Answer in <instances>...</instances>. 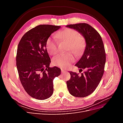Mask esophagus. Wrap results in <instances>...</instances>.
Segmentation results:
<instances>
[{
	"label": "esophagus",
	"instance_id": "esophagus-1",
	"mask_svg": "<svg viewBox=\"0 0 123 123\" xmlns=\"http://www.w3.org/2000/svg\"><path fill=\"white\" fill-rule=\"evenodd\" d=\"M65 72H66L65 70H63V69H62V73H65Z\"/></svg>",
	"mask_w": 123,
	"mask_h": 123
}]
</instances>
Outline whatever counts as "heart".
I'll list each match as a JSON object with an SVG mask.
<instances>
[{
  "mask_svg": "<svg viewBox=\"0 0 123 123\" xmlns=\"http://www.w3.org/2000/svg\"><path fill=\"white\" fill-rule=\"evenodd\" d=\"M56 37L62 43L68 44L67 51H72L77 56L82 53L85 47V40L79 32L71 29H66L56 34ZM57 43L51 38L48 39L46 43L47 49L50 54L53 55L57 52ZM74 61L71 53L57 55L53 58V63L55 66L62 68H66Z\"/></svg>",
  "mask_w": 123,
  "mask_h": 123,
  "instance_id": "obj_1",
  "label": "heart"
}]
</instances>
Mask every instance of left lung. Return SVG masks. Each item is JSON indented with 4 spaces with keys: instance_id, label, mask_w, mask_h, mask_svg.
<instances>
[{
    "instance_id": "obj_1",
    "label": "left lung",
    "mask_w": 123,
    "mask_h": 123,
    "mask_svg": "<svg viewBox=\"0 0 123 123\" xmlns=\"http://www.w3.org/2000/svg\"><path fill=\"white\" fill-rule=\"evenodd\" d=\"M66 27L80 33L86 44L82 56L75 65L80 70L85 69L86 71L80 75L76 72H69L71 78L67 81L71 94L75 97L84 98L94 91L102 79L106 62L105 48L101 36L89 25L80 23Z\"/></svg>"
}]
</instances>
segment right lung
<instances>
[{"label":"right lung","mask_w":123,"mask_h":123,"mask_svg":"<svg viewBox=\"0 0 123 123\" xmlns=\"http://www.w3.org/2000/svg\"><path fill=\"white\" fill-rule=\"evenodd\" d=\"M61 27L42 25L25 33L18 43L16 66L20 82L31 97L44 100L53 93V80L61 73L57 67L50 68L46 48L51 34Z\"/></svg>","instance_id":"add662e5"}]
</instances>
